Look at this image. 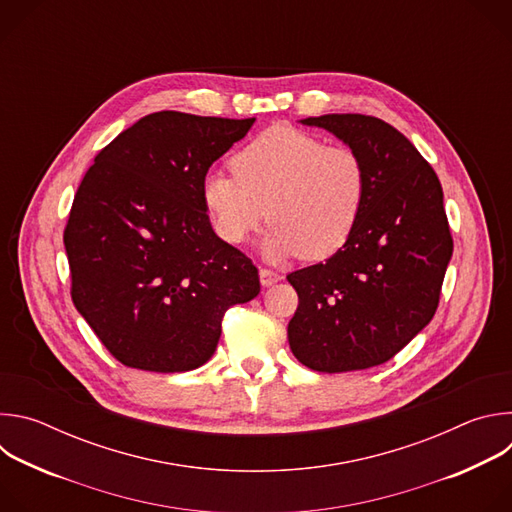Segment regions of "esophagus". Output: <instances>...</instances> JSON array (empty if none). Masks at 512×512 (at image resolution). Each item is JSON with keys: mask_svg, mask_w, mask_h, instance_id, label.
Segmentation results:
<instances>
[{"mask_svg": "<svg viewBox=\"0 0 512 512\" xmlns=\"http://www.w3.org/2000/svg\"><path fill=\"white\" fill-rule=\"evenodd\" d=\"M259 277H261V283H263L265 287H269V285L281 281V275H279L277 271H273V269H267V267H261V269H259Z\"/></svg>", "mask_w": 512, "mask_h": 512, "instance_id": "34e87169", "label": "esophagus"}]
</instances>
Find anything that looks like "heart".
<instances>
[{"instance_id":"b5f03b06","label":"heart","mask_w":512,"mask_h":512,"mask_svg":"<svg viewBox=\"0 0 512 512\" xmlns=\"http://www.w3.org/2000/svg\"><path fill=\"white\" fill-rule=\"evenodd\" d=\"M233 176L208 174L202 202L214 233L245 243L269 216L265 253L318 261L352 237L367 198V168L346 145H324L291 125H273L231 160Z\"/></svg>"}]
</instances>
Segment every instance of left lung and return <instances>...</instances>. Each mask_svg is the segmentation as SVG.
Returning a JSON list of instances; mask_svg holds the SVG:
<instances>
[{"label": "left lung", "mask_w": 512, "mask_h": 512, "mask_svg": "<svg viewBox=\"0 0 512 512\" xmlns=\"http://www.w3.org/2000/svg\"><path fill=\"white\" fill-rule=\"evenodd\" d=\"M304 125L332 131L367 168V198L348 243L326 263L291 271L294 356L318 373L391 360L433 318L454 241L442 184L415 145L383 119L340 113Z\"/></svg>", "instance_id": "8db88e82"}]
</instances>
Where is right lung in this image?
Listing matches in <instances>:
<instances>
[{
	"label": "right lung",
	"mask_w": 512,
	"mask_h": 512,
	"mask_svg": "<svg viewBox=\"0 0 512 512\" xmlns=\"http://www.w3.org/2000/svg\"><path fill=\"white\" fill-rule=\"evenodd\" d=\"M253 123L152 113L87 170L64 227L70 296L125 367L198 369L225 312L259 294L257 267L214 235L202 202L208 168Z\"/></svg>",
	"instance_id": "add662e5"
}]
</instances>
